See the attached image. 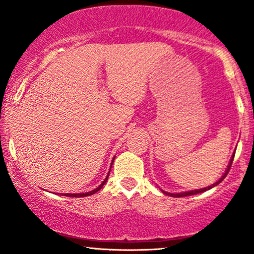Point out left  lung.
Segmentation results:
<instances>
[{
	"label": "left lung",
	"mask_w": 254,
	"mask_h": 254,
	"mask_svg": "<svg viewBox=\"0 0 254 254\" xmlns=\"http://www.w3.org/2000/svg\"><path fill=\"white\" fill-rule=\"evenodd\" d=\"M234 155H235V153L233 154V155H232V159H230L228 167H227V170H226V172H224V173H223V176L221 177L220 179H218L216 183H214V184H212V185L208 186V188L199 189V190H192V191H188V192H182V193H170V192H165V191H162V192H164L165 194H167V196H172V197H186V196H192V194L200 193V192H204V191H206V190H210V189L214 188V186L218 185V184H220L221 182H222V180L224 179V178H226L227 174H228V172H229V170H230V167H232V162H233V160H234Z\"/></svg>",
	"instance_id": "obj_1"
}]
</instances>
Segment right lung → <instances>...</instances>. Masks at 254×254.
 <instances>
[{
    "instance_id": "right-lung-1",
    "label": "right lung",
    "mask_w": 254,
    "mask_h": 254,
    "mask_svg": "<svg viewBox=\"0 0 254 254\" xmlns=\"http://www.w3.org/2000/svg\"><path fill=\"white\" fill-rule=\"evenodd\" d=\"M113 160H115V159H113ZM111 167H112V164H111ZM109 174H110V172H109ZM109 174H107V177L105 178L104 182L101 183L97 189H94V190H92V191H89V192H86V193H82V192H81V193H65V194L62 193V194H63V196H68V197H86V196H90V194H94L95 192H98L99 190H101V188H103V186L105 185V183L107 182V178H109Z\"/></svg>"
}]
</instances>
